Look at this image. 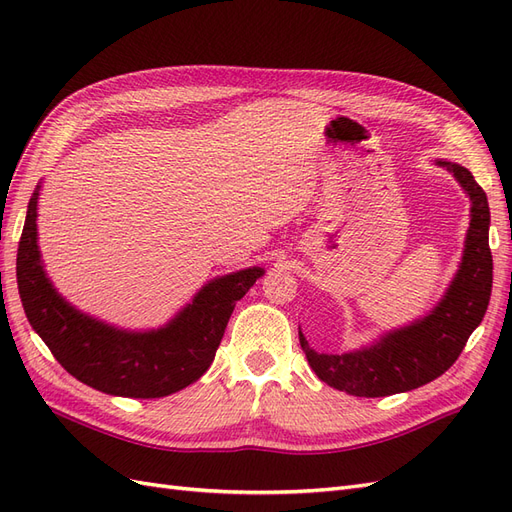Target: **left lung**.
<instances>
[{"label":"left lung","mask_w":512,"mask_h":512,"mask_svg":"<svg viewBox=\"0 0 512 512\" xmlns=\"http://www.w3.org/2000/svg\"><path fill=\"white\" fill-rule=\"evenodd\" d=\"M436 164L453 173L472 200L466 250L459 271L431 314L382 335L367 348L344 354H320L309 348L299 331L309 367L337 391L356 397H386L436 380L459 359L468 337L487 312L493 284L487 194L468 168L444 160Z\"/></svg>","instance_id":"1"}]
</instances>
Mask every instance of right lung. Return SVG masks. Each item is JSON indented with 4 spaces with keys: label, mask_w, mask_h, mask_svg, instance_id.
<instances>
[{
    "label": "right lung",
    "mask_w": 512,
    "mask_h": 512,
    "mask_svg": "<svg viewBox=\"0 0 512 512\" xmlns=\"http://www.w3.org/2000/svg\"><path fill=\"white\" fill-rule=\"evenodd\" d=\"M38 190L27 205L17 282L29 324L59 365L91 389L119 397H166L196 382L215 359L235 303L265 269L215 277L158 331L115 329L74 309L46 277L36 232Z\"/></svg>",
    "instance_id": "1"
}]
</instances>
